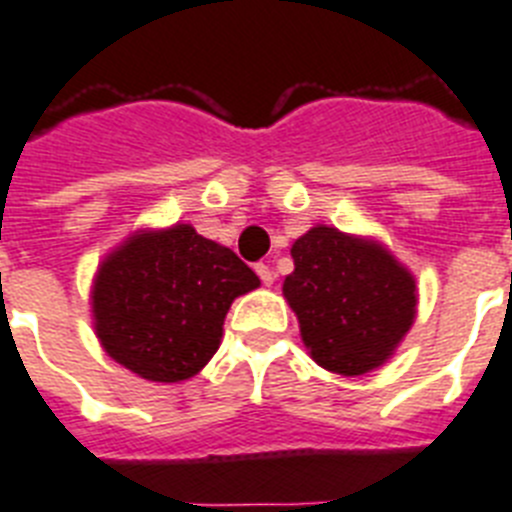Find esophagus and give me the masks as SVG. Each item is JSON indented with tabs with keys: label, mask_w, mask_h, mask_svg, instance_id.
Wrapping results in <instances>:
<instances>
[{
	"label": "esophagus",
	"mask_w": 512,
	"mask_h": 512,
	"mask_svg": "<svg viewBox=\"0 0 512 512\" xmlns=\"http://www.w3.org/2000/svg\"><path fill=\"white\" fill-rule=\"evenodd\" d=\"M255 270H257V276H260V281H263L265 286H270L273 281H276V273H273V268H270L268 263H257Z\"/></svg>",
	"instance_id": "esophagus-1"
}]
</instances>
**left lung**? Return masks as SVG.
<instances>
[{"mask_svg":"<svg viewBox=\"0 0 512 512\" xmlns=\"http://www.w3.org/2000/svg\"><path fill=\"white\" fill-rule=\"evenodd\" d=\"M292 257L284 297L315 363L342 376L378 368L413 326V276L384 247L328 226L297 239Z\"/></svg>","mask_w":512,"mask_h":512,"instance_id":"1","label":"left lung"}]
</instances>
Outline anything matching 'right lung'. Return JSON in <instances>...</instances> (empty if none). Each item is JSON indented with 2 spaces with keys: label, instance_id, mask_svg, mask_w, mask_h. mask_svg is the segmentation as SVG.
I'll use <instances>...</instances> for the list:
<instances>
[{
  "label": "right lung",
  "instance_id": "add662e5",
  "mask_svg": "<svg viewBox=\"0 0 512 512\" xmlns=\"http://www.w3.org/2000/svg\"><path fill=\"white\" fill-rule=\"evenodd\" d=\"M257 286L255 270L191 226L139 234L99 268L97 336L141 378L184 381L218 350L231 302Z\"/></svg>",
  "mask_w": 512,
  "mask_h": 512
}]
</instances>
